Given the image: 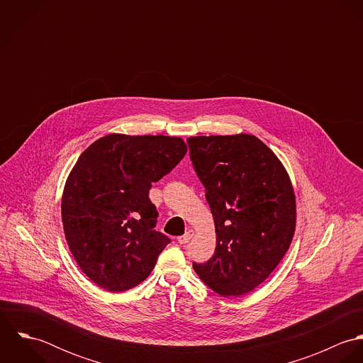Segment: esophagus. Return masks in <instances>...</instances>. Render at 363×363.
Returning a JSON list of instances; mask_svg holds the SVG:
<instances>
[{"label": "esophagus", "instance_id": "1", "mask_svg": "<svg viewBox=\"0 0 363 363\" xmlns=\"http://www.w3.org/2000/svg\"><path fill=\"white\" fill-rule=\"evenodd\" d=\"M191 238H193V230H189V232H186L183 236L177 238V242H179L180 245H186V243H189V242L191 240Z\"/></svg>", "mask_w": 363, "mask_h": 363}]
</instances>
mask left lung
<instances>
[{
    "instance_id": "1",
    "label": "left lung",
    "mask_w": 363,
    "mask_h": 363,
    "mask_svg": "<svg viewBox=\"0 0 363 363\" xmlns=\"http://www.w3.org/2000/svg\"><path fill=\"white\" fill-rule=\"evenodd\" d=\"M187 143L216 233L212 259L193 267L218 295H246L269 277L292 243L296 197L291 177L256 135H203Z\"/></svg>"
}]
</instances>
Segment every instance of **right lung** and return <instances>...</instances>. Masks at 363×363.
<instances>
[{
	"label": "right lung",
	"instance_id": "obj_1",
	"mask_svg": "<svg viewBox=\"0 0 363 363\" xmlns=\"http://www.w3.org/2000/svg\"><path fill=\"white\" fill-rule=\"evenodd\" d=\"M187 152L180 137L108 134L71 169L61 199L67 245L84 274L108 292L148 278L170 242L156 232L152 183Z\"/></svg>",
	"mask_w": 363,
	"mask_h": 363
}]
</instances>
